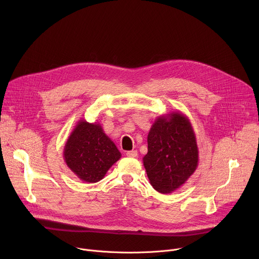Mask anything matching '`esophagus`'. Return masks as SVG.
<instances>
[{"label": "esophagus", "instance_id": "esophagus-1", "mask_svg": "<svg viewBox=\"0 0 259 259\" xmlns=\"http://www.w3.org/2000/svg\"><path fill=\"white\" fill-rule=\"evenodd\" d=\"M126 155H127V157L136 158L138 154H137V152H136V151H129V152H127V153H126Z\"/></svg>", "mask_w": 259, "mask_h": 259}]
</instances>
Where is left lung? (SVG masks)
Listing matches in <instances>:
<instances>
[{
  "mask_svg": "<svg viewBox=\"0 0 259 259\" xmlns=\"http://www.w3.org/2000/svg\"><path fill=\"white\" fill-rule=\"evenodd\" d=\"M143 166L154 189L161 194L178 190L199 163L196 134L190 119L180 112L160 116L147 135Z\"/></svg>",
  "mask_w": 259,
  "mask_h": 259,
  "instance_id": "obj_1",
  "label": "left lung"
}]
</instances>
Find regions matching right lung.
Listing matches in <instances>:
<instances>
[{"label":"right lung","mask_w":259,"mask_h":259,"mask_svg":"<svg viewBox=\"0 0 259 259\" xmlns=\"http://www.w3.org/2000/svg\"><path fill=\"white\" fill-rule=\"evenodd\" d=\"M63 158L78 178L95 183L120 160L121 153L99 123L80 120L64 144Z\"/></svg>","instance_id":"obj_1"}]
</instances>
